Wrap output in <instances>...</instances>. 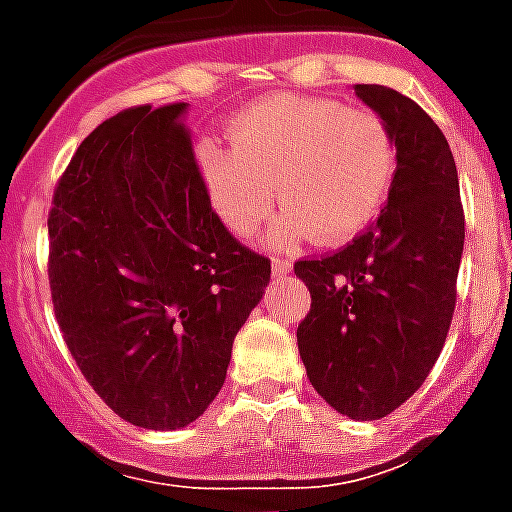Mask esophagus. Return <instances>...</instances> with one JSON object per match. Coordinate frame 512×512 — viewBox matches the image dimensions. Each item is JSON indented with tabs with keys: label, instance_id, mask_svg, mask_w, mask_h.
<instances>
[{
	"label": "esophagus",
	"instance_id": "obj_1",
	"mask_svg": "<svg viewBox=\"0 0 512 512\" xmlns=\"http://www.w3.org/2000/svg\"><path fill=\"white\" fill-rule=\"evenodd\" d=\"M290 260H282V257H274L271 260V271H274V277H285V274H290Z\"/></svg>",
	"mask_w": 512,
	"mask_h": 512
}]
</instances>
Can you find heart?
<instances>
[{
	"label": "heart",
	"instance_id": "heart-1",
	"mask_svg": "<svg viewBox=\"0 0 512 512\" xmlns=\"http://www.w3.org/2000/svg\"><path fill=\"white\" fill-rule=\"evenodd\" d=\"M227 134L230 147H197V169L213 211L238 235L255 230L279 194L277 241L343 244L376 219L392 189L395 136L367 106L274 95L238 112Z\"/></svg>",
	"mask_w": 512,
	"mask_h": 512
}]
</instances>
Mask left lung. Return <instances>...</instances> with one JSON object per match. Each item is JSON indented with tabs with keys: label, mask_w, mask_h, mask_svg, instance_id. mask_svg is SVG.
<instances>
[{
	"label": "left lung",
	"mask_w": 512,
	"mask_h": 512,
	"mask_svg": "<svg viewBox=\"0 0 512 512\" xmlns=\"http://www.w3.org/2000/svg\"><path fill=\"white\" fill-rule=\"evenodd\" d=\"M354 93L392 128L397 169L386 205L334 255L296 263L312 304L299 354L315 392L345 417L381 419L436 365L463 255L455 158L428 112L381 84Z\"/></svg>",
	"instance_id": "obj_1"
}]
</instances>
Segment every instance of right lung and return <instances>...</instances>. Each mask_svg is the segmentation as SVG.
I'll return each mask as SVG.
<instances>
[{"mask_svg":"<svg viewBox=\"0 0 512 512\" xmlns=\"http://www.w3.org/2000/svg\"><path fill=\"white\" fill-rule=\"evenodd\" d=\"M186 104L134 106L73 153L49 211V285L68 351L131 425L202 417L271 260L235 241L202 189Z\"/></svg>","mask_w":512,"mask_h":512,"instance_id":"obj_1","label":"right lung"}]
</instances>
